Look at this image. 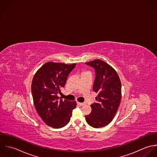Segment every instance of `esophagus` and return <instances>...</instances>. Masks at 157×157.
<instances>
[{
	"instance_id": "obj_1",
	"label": "esophagus",
	"mask_w": 157,
	"mask_h": 157,
	"mask_svg": "<svg viewBox=\"0 0 157 157\" xmlns=\"http://www.w3.org/2000/svg\"><path fill=\"white\" fill-rule=\"evenodd\" d=\"M78 104L80 106H82V105H84L86 104L85 102H78Z\"/></svg>"
}]
</instances>
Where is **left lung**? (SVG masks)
Returning a JSON list of instances; mask_svg holds the SVG:
<instances>
[{
    "mask_svg": "<svg viewBox=\"0 0 157 157\" xmlns=\"http://www.w3.org/2000/svg\"><path fill=\"white\" fill-rule=\"evenodd\" d=\"M95 70L93 90L98 93L96 102L91 105L92 112L85 116L87 123L94 128L108 125L115 116L121 100V83L115 70L101 60L86 63Z\"/></svg>",
    "mask_w": 157,
    "mask_h": 157,
    "instance_id": "8db88e82",
    "label": "left lung"
}]
</instances>
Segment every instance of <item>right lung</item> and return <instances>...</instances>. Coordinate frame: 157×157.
I'll use <instances>...</instances> for the list:
<instances>
[{"label":"right lung","instance_id":"1","mask_svg":"<svg viewBox=\"0 0 157 157\" xmlns=\"http://www.w3.org/2000/svg\"><path fill=\"white\" fill-rule=\"evenodd\" d=\"M76 65L48 62L33 76L32 93L36 110L44 122L52 127L67 125L76 107V101L63 100L58 96Z\"/></svg>","mask_w":157,"mask_h":157}]
</instances>
